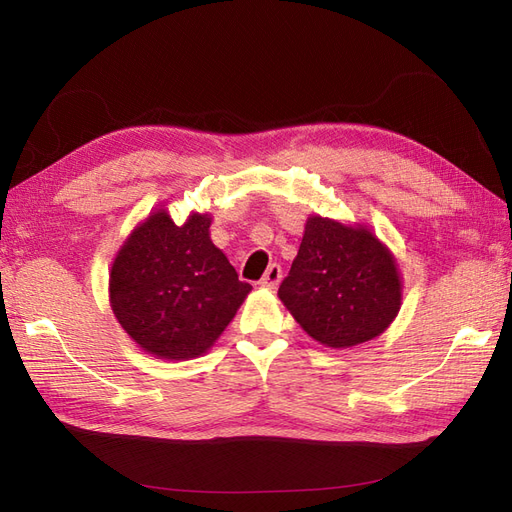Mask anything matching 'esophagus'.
<instances>
[{"mask_svg":"<svg viewBox=\"0 0 512 512\" xmlns=\"http://www.w3.org/2000/svg\"><path fill=\"white\" fill-rule=\"evenodd\" d=\"M282 282V267L280 265H269V269L262 275V280L258 282L262 288H277V284Z\"/></svg>","mask_w":512,"mask_h":512,"instance_id":"esophagus-1","label":"esophagus"}]
</instances>
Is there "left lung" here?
<instances>
[{"mask_svg":"<svg viewBox=\"0 0 512 512\" xmlns=\"http://www.w3.org/2000/svg\"><path fill=\"white\" fill-rule=\"evenodd\" d=\"M401 290L393 252L365 224L309 215L277 297L316 342L352 348L391 327Z\"/></svg>","mask_w":512,"mask_h":512,"instance_id":"1","label":"left lung"}]
</instances>
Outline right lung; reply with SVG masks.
Returning <instances> with one entry per match:
<instances>
[{
	"label": "right lung",
	"instance_id": "right-lung-1",
	"mask_svg": "<svg viewBox=\"0 0 512 512\" xmlns=\"http://www.w3.org/2000/svg\"><path fill=\"white\" fill-rule=\"evenodd\" d=\"M209 226V213L192 211L177 226L160 207L130 232L113 260V314L138 348L158 359L205 354L252 290L213 245Z\"/></svg>",
	"mask_w": 512,
	"mask_h": 512
}]
</instances>
